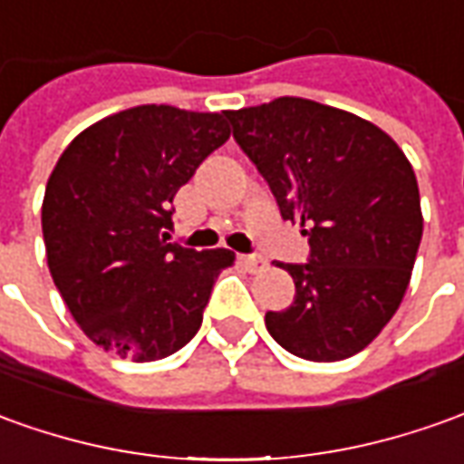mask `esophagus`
I'll list each match as a JSON object with an SVG mask.
<instances>
[{"label":"esophagus","mask_w":464,"mask_h":464,"mask_svg":"<svg viewBox=\"0 0 464 464\" xmlns=\"http://www.w3.org/2000/svg\"><path fill=\"white\" fill-rule=\"evenodd\" d=\"M242 265H245L250 273H265V270H267V260H265L263 255H245V257H242Z\"/></svg>","instance_id":"1"}]
</instances>
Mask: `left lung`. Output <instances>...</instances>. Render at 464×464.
Returning <instances> with one entry per match:
<instances>
[{"label": "left lung", "instance_id": "left-lung-1", "mask_svg": "<svg viewBox=\"0 0 464 464\" xmlns=\"http://www.w3.org/2000/svg\"><path fill=\"white\" fill-rule=\"evenodd\" d=\"M225 116L283 219L308 227V263L280 265L295 298L265 313L267 331L300 359L359 353L397 313L417 260L414 169L379 126L315 101L275 98Z\"/></svg>", "mask_w": 464, "mask_h": 464}]
</instances>
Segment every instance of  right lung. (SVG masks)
I'll return each instance as SVG.
<instances>
[{
	"mask_svg": "<svg viewBox=\"0 0 464 464\" xmlns=\"http://www.w3.org/2000/svg\"><path fill=\"white\" fill-rule=\"evenodd\" d=\"M229 139L225 113L139 105L72 139L43 201L47 267L67 311L116 356L166 359L197 335L235 252L166 242L171 201Z\"/></svg>",
	"mask_w": 464,
	"mask_h": 464,
	"instance_id": "add662e5",
	"label": "right lung"
}]
</instances>
